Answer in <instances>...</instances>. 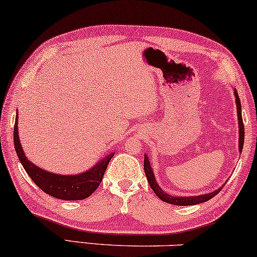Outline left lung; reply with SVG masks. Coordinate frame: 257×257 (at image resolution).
<instances>
[{
	"label": "left lung",
	"mask_w": 257,
	"mask_h": 257,
	"mask_svg": "<svg viewBox=\"0 0 257 257\" xmlns=\"http://www.w3.org/2000/svg\"><path fill=\"white\" fill-rule=\"evenodd\" d=\"M233 93H235L236 98V105H237V117H238V126H239V141H238V151L242 153L243 144H244V125H243V119H242V112H241V100H239L238 93H237L236 89L233 90ZM144 168L146 172V177H147V180L149 185H151L152 190L154 191L155 194L160 198L162 201L165 203L174 204V205H180V206H186V205H196V204L204 203V201L210 200L211 198H213L217 193L220 192L222 187H219L218 190L213 191V192L201 194V196H194V197H173L171 194L165 192L162 188L159 186L157 180H155L154 172L152 170L151 162H149V159L147 154L145 155V161H144Z\"/></svg>",
	"instance_id": "8db88e82"
}]
</instances>
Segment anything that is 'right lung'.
I'll return each mask as SVG.
<instances>
[{
    "label": "right lung",
    "instance_id": "1",
    "mask_svg": "<svg viewBox=\"0 0 257 257\" xmlns=\"http://www.w3.org/2000/svg\"><path fill=\"white\" fill-rule=\"evenodd\" d=\"M14 146L19 160L35 185L45 193L63 200H82L90 197L99 186L109 161L115 154H108L104 159L97 162L95 166L91 167V170L77 175H60L41 170L28 160L21 147L18 131V116L14 125Z\"/></svg>",
    "mask_w": 257,
    "mask_h": 257
}]
</instances>
